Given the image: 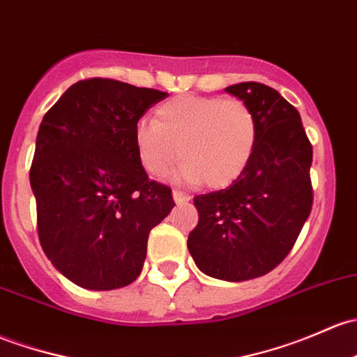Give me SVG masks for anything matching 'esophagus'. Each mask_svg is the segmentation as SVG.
Wrapping results in <instances>:
<instances>
[{
  "label": "esophagus",
  "mask_w": 357,
  "mask_h": 357,
  "mask_svg": "<svg viewBox=\"0 0 357 357\" xmlns=\"http://www.w3.org/2000/svg\"><path fill=\"white\" fill-rule=\"evenodd\" d=\"M172 198H174V202H176V204H178V205H179V204H185V202L190 200L188 195L181 193V191H178V190L172 191Z\"/></svg>",
  "instance_id": "obj_1"
}]
</instances>
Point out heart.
Wrapping results in <instances>:
<instances>
[{"label": "heart", "mask_w": 357, "mask_h": 357, "mask_svg": "<svg viewBox=\"0 0 357 357\" xmlns=\"http://www.w3.org/2000/svg\"><path fill=\"white\" fill-rule=\"evenodd\" d=\"M258 140L253 109L238 99L178 96L155 111V121L142 119L133 144L142 167L162 178L176 162H183L174 179L188 185L204 181L208 188H224L243 174Z\"/></svg>", "instance_id": "1"}]
</instances>
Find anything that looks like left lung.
Wrapping results in <instances>:
<instances>
[{
  "label": "left lung",
  "instance_id": "left-lung-1",
  "mask_svg": "<svg viewBox=\"0 0 357 357\" xmlns=\"http://www.w3.org/2000/svg\"><path fill=\"white\" fill-rule=\"evenodd\" d=\"M226 92L253 109L257 147L231 186L193 198L200 219L188 250L205 275L243 282L275 268L294 246L313 205V149L298 109L277 90L243 82Z\"/></svg>",
  "mask_w": 357,
  "mask_h": 357
}]
</instances>
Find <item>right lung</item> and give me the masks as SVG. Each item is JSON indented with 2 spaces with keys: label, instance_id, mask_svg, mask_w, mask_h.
<instances>
[{
  "label": "right lung",
  "instance_id": "add662e5",
  "mask_svg": "<svg viewBox=\"0 0 357 357\" xmlns=\"http://www.w3.org/2000/svg\"><path fill=\"white\" fill-rule=\"evenodd\" d=\"M167 93L109 78L73 84L44 114L30 186L37 232L59 273L90 291L140 275L150 229L174 207L150 181L133 144L138 119Z\"/></svg>",
  "mask_w": 357,
  "mask_h": 357
}]
</instances>
